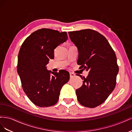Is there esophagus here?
I'll return each mask as SVG.
<instances>
[{"mask_svg": "<svg viewBox=\"0 0 132 132\" xmlns=\"http://www.w3.org/2000/svg\"><path fill=\"white\" fill-rule=\"evenodd\" d=\"M75 74L74 73H71V72L70 73V78H73L75 77Z\"/></svg>", "mask_w": 132, "mask_h": 132, "instance_id": "1", "label": "esophagus"}]
</instances>
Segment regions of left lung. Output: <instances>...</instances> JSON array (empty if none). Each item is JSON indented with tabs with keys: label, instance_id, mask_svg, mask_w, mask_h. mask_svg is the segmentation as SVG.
I'll use <instances>...</instances> for the list:
<instances>
[{
	"label": "left lung",
	"instance_id": "obj_1",
	"mask_svg": "<svg viewBox=\"0 0 132 132\" xmlns=\"http://www.w3.org/2000/svg\"><path fill=\"white\" fill-rule=\"evenodd\" d=\"M68 34L78 49V64L89 70L86 78L79 75L84 81L76 90L78 100L85 107H96L106 101L116 86L119 70L116 55L105 36L96 31L85 29Z\"/></svg>",
	"mask_w": 132,
	"mask_h": 132
}]
</instances>
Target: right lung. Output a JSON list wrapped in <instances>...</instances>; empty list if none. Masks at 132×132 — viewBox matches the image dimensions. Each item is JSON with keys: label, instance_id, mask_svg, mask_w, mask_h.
I'll return each instance as SVG.
<instances>
[{"label": "right lung", "instance_id": "right-lung-1", "mask_svg": "<svg viewBox=\"0 0 132 132\" xmlns=\"http://www.w3.org/2000/svg\"><path fill=\"white\" fill-rule=\"evenodd\" d=\"M68 39L66 32L41 29L32 33L23 42L18 54L17 70L22 89L30 101L39 107L56 103L62 86L69 81L67 71L51 72L46 69L54 49Z\"/></svg>", "mask_w": 132, "mask_h": 132}]
</instances>
